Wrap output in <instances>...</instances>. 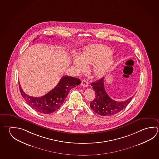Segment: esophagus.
<instances>
[{
	"instance_id": "obj_1",
	"label": "esophagus",
	"mask_w": 159,
	"mask_h": 159,
	"mask_svg": "<svg viewBox=\"0 0 159 159\" xmlns=\"http://www.w3.org/2000/svg\"><path fill=\"white\" fill-rule=\"evenodd\" d=\"M81 85H82V86L86 87L88 86H89L88 80H82V82H81Z\"/></svg>"
}]
</instances>
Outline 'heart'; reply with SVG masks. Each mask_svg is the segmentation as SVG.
Masks as SVG:
<instances>
[{"label":"heart","mask_w":159,"mask_h":159,"mask_svg":"<svg viewBox=\"0 0 159 159\" xmlns=\"http://www.w3.org/2000/svg\"><path fill=\"white\" fill-rule=\"evenodd\" d=\"M111 50L102 45H92L87 47L80 56H75L73 64L78 70L86 68V64L93 65V72L98 77H103L113 64V59L110 55Z\"/></svg>","instance_id":"b5f03b06"}]
</instances>
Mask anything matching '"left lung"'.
I'll return each instance as SVG.
<instances>
[{"label":"left lung","instance_id":"left-lung-1","mask_svg":"<svg viewBox=\"0 0 159 159\" xmlns=\"http://www.w3.org/2000/svg\"><path fill=\"white\" fill-rule=\"evenodd\" d=\"M95 91V98L90 103V107L95 113L102 116H110L116 114L124 109L130 102L133 96L124 101H114L107 94L104 87V78L91 84Z\"/></svg>","mask_w":159,"mask_h":159}]
</instances>
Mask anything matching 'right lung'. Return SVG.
Here are the masks:
<instances>
[{"label": "right lung", "mask_w": 159, "mask_h": 159, "mask_svg": "<svg viewBox=\"0 0 159 159\" xmlns=\"http://www.w3.org/2000/svg\"><path fill=\"white\" fill-rule=\"evenodd\" d=\"M81 82V80L78 78L68 75L63 76L52 90L45 95L36 98L26 94L20 84L19 87L22 97L32 109L39 113L50 114L61 107L69 91Z\"/></svg>", "instance_id": "obj_1"}]
</instances>
